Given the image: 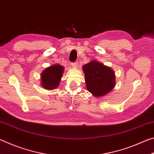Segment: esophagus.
I'll return each instance as SVG.
<instances>
[{"instance_id":"1","label":"esophagus","mask_w":154,"mask_h":154,"mask_svg":"<svg viewBox=\"0 0 154 154\" xmlns=\"http://www.w3.org/2000/svg\"><path fill=\"white\" fill-rule=\"evenodd\" d=\"M71 66L72 67H75L76 68L78 66V62H72V63H71Z\"/></svg>"}]
</instances>
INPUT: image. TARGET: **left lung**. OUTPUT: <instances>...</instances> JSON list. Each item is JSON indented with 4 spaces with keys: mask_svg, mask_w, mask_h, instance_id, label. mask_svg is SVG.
Instances as JSON below:
<instances>
[{
    "mask_svg": "<svg viewBox=\"0 0 154 154\" xmlns=\"http://www.w3.org/2000/svg\"><path fill=\"white\" fill-rule=\"evenodd\" d=\"M87 89L94 96L105 95L114 88L116 77L113 71L103 64L91 61L83 65Z\"/></svg>",
    "mask_w": 154,
    "mask_h": 154,
    "instance_id": "left-lung-1",
    "label": "left lung"
}]
</instances>
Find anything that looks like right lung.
<instances>
[{
    "label": "right lung",
    "instance_id": "add662e5",
    "mask_svg": "<svg viewBox=\"0 0 154 154\" xmlns=\"http://www.w3.org/2000/svg\"><path fill=\"white\" fill-rule=\"evenodd\" d=\"M64 71L63 66L56 64L47 68L41 73V85L47 90H53L58 86Z\"/></svg>",
    "mask_w": 154,
    "mask_h": 154
}]
</instances>
